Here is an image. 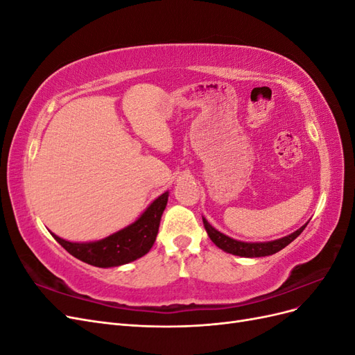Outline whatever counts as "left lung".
Returning <instances> with one entry per match:
<instances>
[{"instance_id":"obj_1","label":"left lung","mask_w":355,"mask_h":355,"mask_svg":"<svg viewBox=\"0 0 355 355\" xmlns=\"http://www.w3.org/2000/svg\"><path fill=\"white\" fill-rule=\"evenodd\" d=\"M202 223H204V228H206V231L209 234L210 240L216 244L219 249H222L227 253L243 256V257H262V256H270V254L280 252L282 249H284L286 245L292 243L297 237V235H300V232H302L308 225V223H305L304 227H300L293 234H290V235H287V237H283L280 240H274V241H268V243H243V241L230 239L225 234L216 231L204 218H202Z\"/></svg>"}]
</instances>
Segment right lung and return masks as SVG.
Masks as SVG:
<instances>
[{
  "label": "right lung",
  "instance_id": "right-lung-1",
  "mask_svg": "<svg viewBox=\"0 0 355 355\" xmlns=\"http://www.w3.org/2000/svg\"><path fill=\"white\" fill-rule=\"evenodd\" d=\"M168 200V192L151 202L141 218L130 227L94 243H71L51 234L68 253L77 259L99 268H110L133 262L146 254L157 239L158 227Z\"/></svg>",
  "mask_w": 355,
  "mask_h": 355
}]
</instances>
